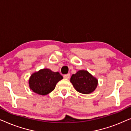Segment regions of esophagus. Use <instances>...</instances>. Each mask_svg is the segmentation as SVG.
I'll return each mask as SVG.
<instances>
[{
	"instance_id": "esophagus-1",
	"label": "esophagus",
	"mask_w": 131,
	"mask_h": 131,
	"mask_svg": "<svg viewBox=\"0 0 131 131\" xmlns=\"http://www.w3.org/2000/svg\"><path fill=\"white\" fill-rule=\"evenodd\" d=\"M63 77H64V78H65V79H69L70 78V73H68V74H64Z\"/></svg>"
}]
</instances>
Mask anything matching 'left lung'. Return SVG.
<instances>
[{"label": "left lung", "instance_id": "1", "mask_svg": "<svg viewBox=\"0 0 131 131\" xmlns=\"http://www.w3.org/2000/svg\"><path fill=\"white\" fill-rule=\"evenodd\" d=\"M70 82L78 92L84 94L92 92L98 85L97 79L86 70H79L73 74Z\"/></svg>", "mask_w": 131, "mask_h": 131}]
</instances>
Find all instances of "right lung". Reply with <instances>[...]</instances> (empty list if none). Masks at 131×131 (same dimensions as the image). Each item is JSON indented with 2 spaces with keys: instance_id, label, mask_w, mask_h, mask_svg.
Instances as JSON below:
<instances>
[{
  "instance_id": "add662e5",
  "label": "right lung",
  "mask_w": 131,
  "mask_h": 131,
  "mask_svg": "<svg viewBox=\"0 0 131 131\" xmlns=\"http://www.w3.org/2000/svg\"><path fill=\"white\" fill-rule=\"evenodd\" d=\"M62 79L60 73L45 69L31 75L29 79V86L34 92L45 95L52 92L57 83Z\"/></svg>"
}]
</instances>
